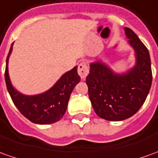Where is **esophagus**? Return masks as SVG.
Segmentation results:
<instances>
[{"instance_id": "esophagus-1", "label": "esophagus", "mask_w": 158, "mask_h": 158, "mask_svg": "<svg viewBox=\"0 0 158 158\" xmlns=\"http://www.w3.org/2000/svg\"><path fill=\"white\" fill-rule=\"evenodd\" d=\"M78 73H79V75L80 76L81 79H85L86 78V76L89 73V67L88 65L85 63V62H81L79 65V67H78Z\"/></svg>"}]
</instances>
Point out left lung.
Listing matches in <instances>:
<instances>
[{"label":"left lung","instance_id":"8db88e82","mask_svg":"<svg viewBox=\"0 0 158 158\" xmlns=\"http://www.w3.org/2000/svg\"><path fill=\"white\" fill-rule=\"evenodd\" d=\"M124 33L135 52V65L118 73L102 61L92 62L85 80L96 114L109 121H122L134 115L145 101L152 82L148 49L132 30L124 27Z\"/></svg>","mask_w":158,"mask_h":158}]
</instances>
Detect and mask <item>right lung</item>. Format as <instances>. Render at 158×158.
Masks as SVG:
<instances>
[{
	"label": "right lung",
	"instance_id": "add662e5",
	"mask_svg": "<svg viewBox=\"0 0 158 158\" xmlns=\"http://www.w3.org/2000/svg\"><path fill=\"white\" fill-rule=\"evenodd\" d=\"M13 45L6 60L5 80L12 100L20 113L31 122L38 124H53L60 120L65 113L70 95L80 81L77 68L66 72L49 90L36 95H25L13 86L8 74V60Z\"/></svg>",
	"mask_w": 158,
	"mask_h": 158
}]
</instances>
